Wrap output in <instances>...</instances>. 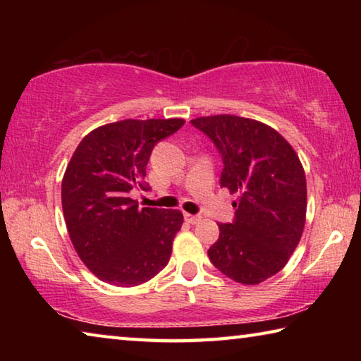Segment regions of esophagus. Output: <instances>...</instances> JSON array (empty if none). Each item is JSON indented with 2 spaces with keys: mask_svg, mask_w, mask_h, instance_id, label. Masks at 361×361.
Here are the masks:
<instances>
[{
  "mask_svg": "<svg viewBox=\"0 0 361 361\" xmlns=\"http://www.w3.org/2000/svg\"><path fill=\"white\" fill-rule=\"evenodd\" d=\"M185 219L189 224H197L200 221L199 215H191V213H185Z\"/></svg>",
  "mask_w": 361,
  "mask_h": 361,
  "instance_id": "esophagus-1",
  "label": "esophagus"
}]
</instances>
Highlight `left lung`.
<instances>
[{
	"label": "left lung",
	"mask_w": 361,
	"mask_h": 361,
	"mask_svg": "<svg viewBox=\"0 0 361 361\" xmlns=\"http://www.w3.org/2000/svg\"><path fill=\"white\" fill-rule=\"evenodd\" d=\"M221 156V188L239 192L231 223H219L209 250L212 264L239 283L256 285L277 274L301 239L307 188L295 149L262 122L232 114L197 118Z\"/></svg>",
	"instance_id": "left-lung-1"
}]
</instances>
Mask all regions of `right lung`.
Here are the masks:
<instances>
[{
    "mask_svg": "<svg viewBox=\"0 0 361 361\" xmlns=\"http://www.w3.org/2000/svg\"><path fill=\"white\" fill-rule=\"evenodd\" d=\"M183 119H126L82 138L62 181V207L79 258L103 282L137 286L167 266L183 224L180 210L140 209L133 189L145 181L152 148Z\"/></svg>",
    "mask_w": 361,
    "mask_h": 361,
    "instance_id": "1",
    "label": "right lung"
}]
</instances>
